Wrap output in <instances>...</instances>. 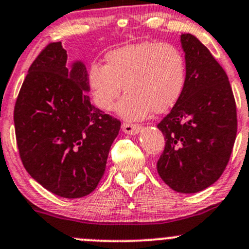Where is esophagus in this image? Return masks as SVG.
<instances>
[{"mask_svg":"<svg viewBox=\"0 0 249 249\" xmlns=\"http://www.w3.org/2000/svg\"><path fill=\"white\" fill-rule=\"evenodd\" d=\"M122 129L125 134H130V135H135L138 132H140L141 125H135V124H130V123H124L122 125Z\"/></svg>","mask_w":249,"mask_h":249,"instance_id":"obj_1","label":"esophagus"}]
</instances>
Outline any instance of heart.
<instances>
[{
  "label": "heart",
  "mask_w": 249,
  "mask_h": 249,
  "mask_svg": "<svg viewBox=\"0 0 249 249\" xmlns=\"http://www.w3.org/2000/svg\"><path fill=\"white\" fill-rule=\"evenodd\" d=\"M107 65L92 62L87 80L94 104L126 120H141L152 111L166 113L182 98L188 78L187 60L177 45L142 41L109 51Z\"/></svg>",
  "instance_id": "1"
}]
</instances>
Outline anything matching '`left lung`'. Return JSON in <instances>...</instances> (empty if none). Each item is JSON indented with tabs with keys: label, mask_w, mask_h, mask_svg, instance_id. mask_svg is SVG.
<instances>
[{
	"label": "left lung",
	"mask_w": 249,
	"mask_h": 249,
	"mask_svg": "<svg viewBox=\"0 0 249 249\" xmlns=\"http://www.w3.org/2000/svg\"><path fill=\"white\" fill-rule=\"evenodd\" d=\"M187 60L185 90L157 127L166 140L157 161L164 183L198 193L221 177L237 134L236 102L226 72L192 34L180 36Z\"/></svg>",
	"instance_id": "obj_1"
}]
</instances>
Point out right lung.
<instances>
[{
    "label": "right lung",
    "mask_w": 249,
    "mask_h": 249,
    "mask_svg": "<svg viewBox=\"0 0 249 249\" xmlns=\"http://www.w3.org/2000/svg\"><path fill=\"white\" fill-rule=\"evenodd\" d=\"M83 62H67L61 41L50 43L28 70L15 106L19 156L30 177L67 199L96 189L120 120L90 104Z\"/></svg>",
    "instance_id": "add662e5"
}]
</instances>
